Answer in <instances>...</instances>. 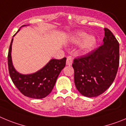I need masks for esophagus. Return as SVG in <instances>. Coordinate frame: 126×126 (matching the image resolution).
<instances>
[{"instance_id":"esophagus-1","label":"esophagus","mask_w":126,"mask_h":126,"mask_svg":"<svg viewBox=\"0 0 126 126\" xmlns=\"http://www.w3.org/2000/svg\"><path fill=\"white\" fill-rule=\"evenodd\" d=\"M73 63V59L71 58L70 56H68L66 59V64L68 66H71Z\"/></svg>"}]
</instances>
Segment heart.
<instances>
[{"label": "heart", "instance_id": "heart-1", "mask_svg": "<svg viewBox=\"0 0 126 126\" xmlns=\"http://www.w3.org/2000/svg\"><path fill=\"white\" fill-rule=\"evenodd\" d=\"M70 41L73 44H79L80 51L83 53H87L91 51L95 47L97 39L94 36L89 35L85 31H77L70 36Z\"/></svg>", "mask_w": 126, "mask_h": 126}]
</instances>
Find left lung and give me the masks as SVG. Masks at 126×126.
I'll use <instances>...</instances> for the list:
<instances>
[{
  "label": "left lung",
  "instance_id": "8db88e82",
  "mask_svg": "<svg viewBox=\"0 0 126 126\" xmlns=\"http://www.w3.org/2000/svg\"><path fill=\"white\" fill-rule=\"evenodd\" d=\"M103 45L87 55L75 58L72 64L74 81L79 92L87 97L101 95L114 81L119 64V44L107 28Z\"/></svg>",
  "mask_w": 126,
  "mask_h": 126
}]
</instances>
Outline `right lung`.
<instances>
[{
    "label": "right lung",
    "instance_id": "1",
    "mask_svg": "<svg viewBox=\"0 0 126 126\" xmlns=\"http://www.w3.org/2000/svg\"><path fill=\"white\" fill-rule=\"evenodd\" d=\"M25 26L24 25L22 26ZM12 42L13 38L8 53V67L10 77L14 84L26 97L32 98H45L53 90L59 74L65 66L66 58L52 59L43 68L36 73L28 75L21 74L16 70L12 64L11 57Z\"/></svg>",
    "mask_w": 126,
    "mask_h": 126
}]
</instances>
